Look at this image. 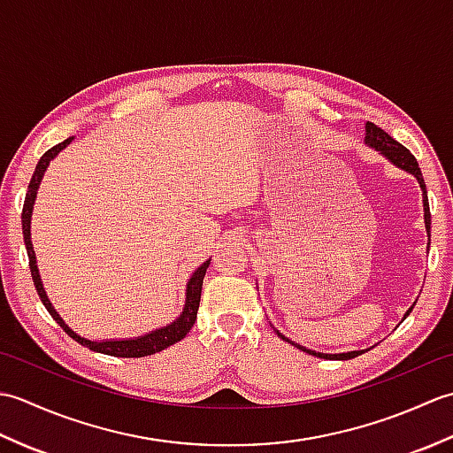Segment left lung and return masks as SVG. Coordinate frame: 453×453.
<instances>
[{"instance_id":"8db88e82","label":"left lung","mask_w":453,"mask_h":453,"mask_svg":"<svg viewBox=\"0 0 453 453\" xmlns=\"http://www.w3.org/2000/svg\"><path fill=\"white\" fill-rule=\"evenodd\" d=\"M365 143H370L372 148H375L378 151H381L383 156H386L391 163H395L397 167L405 169V171H409V173H411V175H415V177H417L418 185H420V188H422V202H425V224H426V232H430V208H428L426 185H425V179H422V173H420V167H418V163H417L415 156H412V153H411L405 146H401V143H399L397 140H393L386 130L378 128V127H375V124H372V122L365 124ZM411 311H412V307H411V310L407 311V315H409ZM278 336H282V334L278 333ZM282 339H284V341H288L286 336H282ZM288 342H290V341H288ZM292 344H294V342H292ZM294 346H297V349L303 350V352H307V354H313V356H317V358H339V360H350V358H354V356H360V354H362V350L346 352V354H321V352L307 350V349H303V346H300V344H294Z\"/></svg>"}]
</instances>
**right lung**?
Returning <instances> with one entry per match:
<instances>
[{
    "label": "right lung",
    "instance_id": "obj_1",
    "mask_svg": "<svg viewBox=\"0 0 453 453\" xmlns=\"http://www.w3.org/2000/svg\"><path fill=\"white\" fill-rule=\"evenodd\" d=\"M73 138H67L62 143H56L54 148L48 150L44 156L38 161V165L35 169V175L28 182V190H27V196H25V204H23V237H25V247H27V255H28V268H31V276H33V282L35 288L38 292V297H41V302L44 303L46 311L52 315V319L62 326V329L72 336L73 341H78L81 346H88L89 350L93 352H101V354H109V356H117V358H142V356H150V354H156L169 349L171 344L179 342L180 339H185L187 333L192 329V325L196 321V313H198V305H200V294H202V280H204V274H206V268L210 265V261H206L202 266L196 268V273L192 274V278L187 284V303H185V310H182L180 317L177 321H173L167 326H161L157 331H151L150 334H143L138 336V339H128V341H103V342H93L83 339V336L75 334L70 326L64 323V319L58 311L52 307L50 300H48V296L42 288L41 282V274H38V268H36V258H35V251H33V243H31V214H33V204H35V198H36V190L38 185H41L44 171L48 167V163L50 159H54L58 153H60L67 143H70Z\"/></svg>",
    "mask_w": 453,
    "mask_h": 453
}]
</instances>
